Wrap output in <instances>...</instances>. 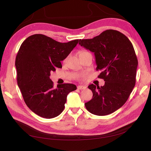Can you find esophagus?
<instances>
[{
    "label": "esophagus",
    "mask_w": 151,
    "mask_h": 151,
    "mask_svg": "<svg viewBox=\"0 0 151 151\" xmlns=\"http://www.w3.org/2000/svg\"><path fill=\"white\" fill-rule=\"evenodd\" d=\"M77 89H80V90L85 89H86V87L84 86H77Z\"/></svg>",
    "instance_id": "esophagus-1"
}]
</instances>
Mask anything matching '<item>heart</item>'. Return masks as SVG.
<instances>
[{"label":"heart","mask_w":151,"mask_h":151,"mask_svg":"<svg viewBox=\"0 0 151 151\" xmlns=\"http://www.w3.org/2000/svg\"><path fill=\"white\" fill-rule=\"evenodd\" d=\"M84 52H86V51H83V52H81L80 53H84ZM67 59H68V57H67V58H65V59L64 60V62H67Z\"/></svg>","instance_id":"b5f03b06"}]
</instances>
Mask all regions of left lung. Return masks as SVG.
Segmentation results:
<instances>
[{
    "label": "left lung",
    "mask_w": 151,
    "mask_h": 151,
    "mask_svg": "<svg viewBox=\"0 0 151 151\" xmlns=\"http://www.w3.org/2000/svg\"><path fill=\"white\" fill-rule=\"evenodd\" d=\"M79 45L94 53L98 76L103 86L91 84L93 98L85 103L90 113L104 116L115 112L125 103L136 82L138 65L133 45L127 36L113 29L104 31L92 39L79 40Z\"/></svg>",
    "instance_id": "left-lung-1"
}]
</instances>
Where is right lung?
Wrapping results in <instances>:
<instances>
[{
    "instance_id": "obj_1",
    "label": "right lung",
    "mask_w": 151,
    "mask_h": 151,
    "mask_svg": "<svg viewBox=\"0 0 151 151\" xmlns=\"http://www.w3.org/2000/svg\"><path fill=\"white\" fill-rule=\"evenodd\" d=\"M79 42L74 40L60 43L42 34L27 38L16 58L17 82L24 101L31 110L40 116L52 118L65 108L68 94L77 87L72 84L53 87L50 72L61 68V61Z\"/></svg>"
}]
</instances>
